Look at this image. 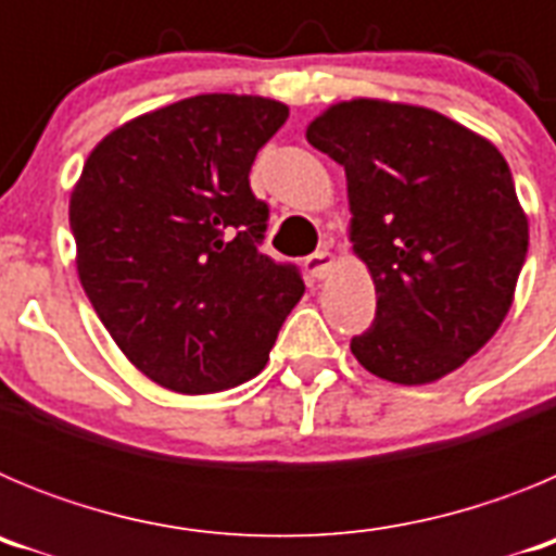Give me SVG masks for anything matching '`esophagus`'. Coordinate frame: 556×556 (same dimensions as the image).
I'll use <instances>...</instances> for the list:
<instances>
[{
	"label": "esophagus",
	"mask_w": 556,
	"mask_h": 556,
	"mask_svg": "<svg viewBox=\"0 0 556 556\" xmlns=\"http://www.w3.org/2000/svg\"><path fill=\"white\" fill-rule=\"evenodd\" d=\"M306 269L312 278H317V281H323V278H328L333 269V255L328 253V250H317L314 255H308L306 258Z\"/></svg>",
	"instance_id": "esophagus-1"
}]
</instances>
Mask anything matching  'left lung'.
I'll return each mask as SVG.
<instances>
[{
  "label": "left lung",
  "mask_w": 556,
  "mask_h": 556,
  "mask_svg": "<svg viewBox=\"0 0 556 556\" xmlns=\"http://www.w3.org/2000/svg\"><path fill=\"white\" fill-rule=\"evenodd\" d=\"M306 141L345 166L356 258L376 323L356 362L392 384L440 381L507 317L529 248L527 211L493 141L409 102H333Z\"/></svg>",
  "instance_id": "left-lung-1"
}]
</instances>
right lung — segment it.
<instances>
[{"instance_id":"right-lung-1","label":"right lung","mask_w":556,"mask_h":556,"mask_svg":"<svg viewBox=\"0 0 556 556\" xmlns=\"http://www.w3.org/2000/svg\"><path fill=\"white\" fill-rule=\"evenodd\" d=\"M289 108L198 94L147 111L88 152L68 198L77 278L136 370L180 395L267 365L306 287L258 253L267 205L250 166Z\"/></svg>"}]
</instances>
